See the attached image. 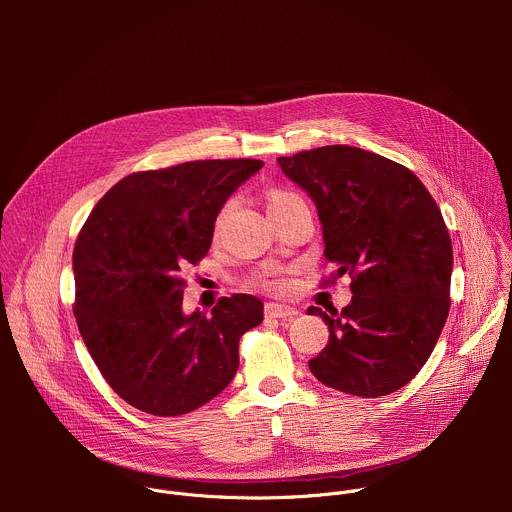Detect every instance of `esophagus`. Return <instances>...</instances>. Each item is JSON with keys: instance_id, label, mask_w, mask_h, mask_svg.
I'll return each mask as SVG.
<instances>
[{"instance_id": "esophagus-1", "label": "esophagus", "mask_w": 512, "mask_h": 512, "mask_svg": "<svg viewBox=\"0 0 512 512\" xmlns=\"http://www.w3.org/2000/svg\"><path fill=\"white\" fill-rule=\"evenodd\" d=\"M300 312L291 306H281V304H267L265 306V318H275V320H291L296 318Z\"/></svg>"}]
</instances>
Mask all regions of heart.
I'll use <instances>...</instances> for the list:
<instances>
[{"label":"heart","mask_w":512,"mask_h":512,"mask_svg":"<svg viewBox=\"0 0 512 512\" xmlns=\"http://www.w3.org/2000/svg\"><path fill=\"white\" fill-rule=\"evenodd\" d=\"M296 200H302V198H300L296 192L283 190V188H275V190H271V192L267 194L269 212H271V210H277V208H283V206H287V204H291V202H296ZM223 212H225V210H223ZM223 212L218 214V223H221ZM251 283H253V285H259V287H263V289H271V291H281V289L287 287V281H285L281 275H277V273L259 275V277H255Z\"/></svg>","instance_id":"obj_1"}]
</instances>
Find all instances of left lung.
<instances>
[{
	"label": "left lung",
	"instance_id": "obj_1",
	"mask_svg": "<svg viewBox=\"0 0 512 512\" xmlns=\"http://www.w3.org/2000/svg\"><path fill=\"white\" fill-rule=\"evenodd\" d=\"M277 162L316 202L332 281L352 279L342 312L308 310L330 330L310 371L356 397L399 391L427 362L450 314L454 255L442 210L409 168L350 145Z\"/></svg>",
	"mask_w": 512,
	"mask_h": 512
}]
</instances>
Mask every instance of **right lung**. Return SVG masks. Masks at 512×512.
I'll return each mask as SVG.
<instances>
[{"label":"right lung","mask_w":512,"mask_h":512,"mask_svg":"<svg viewBox=\"0 0 512 512\" xmlns=\"http://www.w3.org/2000/svg\"><path fill=\"white\" fill-rule=\"evenodd\" d=\"M261 160H196L119 180L83 225L75 269L79 332L109 387L131 407L176 417L223 393L239 340L263 302L235 294L210 314L182 312L180 271L206 257L216 214Z\"/></svg>","instance_id":"add662e5"}]
</instances>
